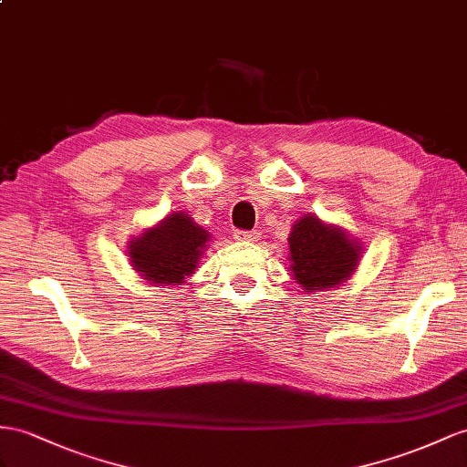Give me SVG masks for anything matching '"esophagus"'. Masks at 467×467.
Here are the masks:
<instances>
[{
  "mask_svg": "<svg viewBox=\"0 0 467 467\" xmlns=\"http://www.w3.org/2000/svg\"><path fill=\"white\" fill-rule=\"evenodd\" d=\"M233 236H234V241H241V243H253V241H258V233H256V231H243V229H236Z\"/></svg>",
  "mask_w": 467,
  "mask_h": 467,
  "instance_id": "obj_1",
  "label": "esophagus"
}]
</instances>
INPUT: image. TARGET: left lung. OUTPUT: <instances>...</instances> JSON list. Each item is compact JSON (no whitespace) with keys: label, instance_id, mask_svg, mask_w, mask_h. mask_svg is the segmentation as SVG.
<instances>
[{"label":"left lung","instance_id":"left-lung-1","mask_svg":"<svg viewBox=\"0 0 467 467\" xmlns=\"http://www.w3.org/2000/svg\"><path fill=\"white\" fill-rule=\"evenodd\" d=\"M294 278L306 290L333 288L355 272L361 246L349 241L336 226H327L314 214L292 226L288 238Z\"/></svg>","mask_w":467,"mask_h":467}]
</instances>
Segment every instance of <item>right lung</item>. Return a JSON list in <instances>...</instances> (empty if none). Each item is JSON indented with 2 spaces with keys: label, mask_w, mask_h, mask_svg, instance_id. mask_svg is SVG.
<instances>
[{
  "label": "right lung",
  "mask_w": 467,
  "mask_h": 467,
  "mask_svg": "<svg viewBox=\"0 0 467 467\" xmlns=\"http://www.w3.org/2000/svg\"><path fill=\"white\" fill-rule=\"evenodd\" d=\"M207 238L193 219L175 213L130 243V262L151 284H182L195 270Z\"/></svg>",
  "instance_id": "right-lung-1"
}]
</instances>
